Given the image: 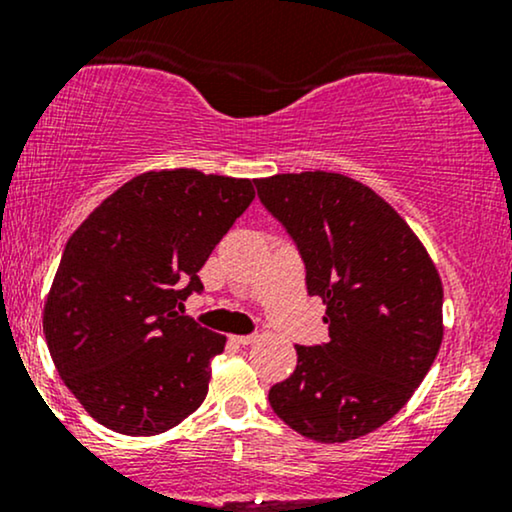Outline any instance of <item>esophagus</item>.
<instances>
[{
  "mask_svg": "<svg viewBox=\"0 0 512 512\" xmlns=\"http://www.w3.org/2000/svg\"><path fill=\"white\" fill-rule=\"evenodd\" d=\"M255 334H233V337H231V342L233 344H238V346H248V344H252V342H255Z\"/></svg>",
  "mask_w": 512,
  "mask_h": 512,
  "instance_id": "34e87169",
  "label": "esophagus"
}]
</instances>
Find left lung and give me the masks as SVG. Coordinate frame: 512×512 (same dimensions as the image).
<instances>
[{
  "label": "left lung",
  "instance_id": "8db88e82",
  "mask_svg": "<svg viewBox=\"0 0 512 512\" xmlns=\"http://www.w3.org/2000/svg\"><path fill=\"white\" fill-rule=\"evenodd\" d=\"M293 238L310 296L327 305L330 342L296 346L298 366L269 390L274 414L317 443H344L390 421L443 342V284L421 240L383 197L342 173L255 180Z\"/></svg>",
  "mask_w": 512,
  "mask_h": 512
}]
</instances>
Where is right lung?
I'll return each instance as SVG.
<instances>
[{
	"mask_svg": "<svg viewBox=\"0 0 512 512\" xmlns=\"http://www.w3.org/2000/svg\"><path fill=\"white\" fill-rule=\"evenodd\" d=\"M248 178L137 175L67 240L43 332L64 385L98 424L156 436L199 409L226 337L180 315L197 272L250 207Z\"/></svg>",
	"mask_w": 512,
	"mask_h": 512,
	"instance_id": "1",
	"label": "right lung"
}]
</instances>
